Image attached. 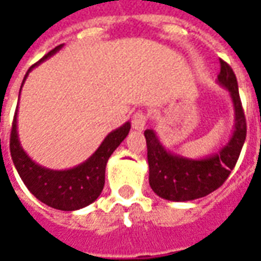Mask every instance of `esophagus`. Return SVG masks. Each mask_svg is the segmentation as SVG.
<instances>
[{"label":"esophagus","mask_w":261,"mask_h":261,"mask_svg":"<svg viewBox=\"0 0 261 261\" xmlns=\"http://www.w3.org/2000/svg\"><path fill=\"white\" fill-rule=\"evenodd\" d=\"M147 114L142 113V112H137L133 119H131V123H133V128L137 131H142L145 128V124H147Z\"/></svg>","instance_id":"1"}]
</instances>
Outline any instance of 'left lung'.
<instances>
[{"instance_id": "1", "label": "left lung", "mask_w": 261, "mask_h": 261, "mask_svg": "<svg viewBox=\"0 0 261 261\" xmlns=\"http://www.w3.org/2000/svg\"><path fill=\"white\" fill-rule=\"evenodd\" d=\"M219 64L221 71L217 82L229 93L233 106V131L225 145L204 158H187L166 149L152 128L144 131L149 165V186L161 198L183 202L208 196L222 186L238 162L246 140V119L235 74L225 61L219 60Z\"/></svg>"}]
</instances>
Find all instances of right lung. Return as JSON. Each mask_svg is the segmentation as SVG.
Here are the masks:
<instances>
[{
	"instance_id": "add662e5",
	"label": "right lung",
	"mask_w": 261,
	"mask_h": 261,
	"mask_svg": "<svg viewBox=\"0 0 261 261\" xmlns=\"http://www.w3.org/2000/svg\"><path fill=\"white\" fill-rule=\"evenodd\" d=\"M63 46L64 44L57 46L50 53L46 54L40 61L32 65L22 81V86L32 69L60 51ZM16 117H18V109L15 113L12 131H11V141H9V149H11V156L14 161L15 168L18 170L22 181L25 183V186L39 201L44 202L48 207L61 210V211H76L80 208L92 204L100 196L103 186H105L106 164L110 155L114 152V149L128 136L131 128V123L127 121L123 125H120L119 128L110 131L108 136L105 137L102 144L97 147L96 151L92 153L85 162L69 169L54 170L36 164L22 148L19 136H18Z\"/></svg>"
}]
</instances>
